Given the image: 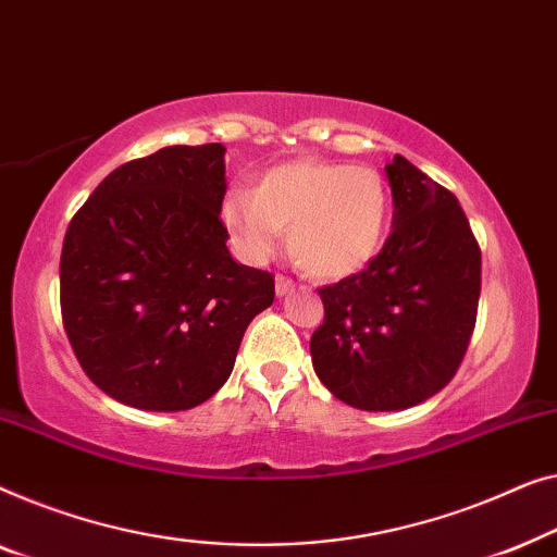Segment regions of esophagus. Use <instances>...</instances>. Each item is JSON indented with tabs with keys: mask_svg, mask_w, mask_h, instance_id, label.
<instances>
[{
	"mask_svg": "<svg viewBox=\"0 0 557 557\" xmlns=\"http://www.w3.org/2000/svg\"><path fill=\"white\" fill-rule=\"evenodd\" d=\"M275 289H277L280 297H285L287 293H293V289H295V282L289 280V277H285V275H277L275 277Z\"/></svg>",
	"mask_w": 557,
	"mask_h": 557,
	"instance_id": "esophagus-1",
	"label": "esophagus"
}]
</instances>
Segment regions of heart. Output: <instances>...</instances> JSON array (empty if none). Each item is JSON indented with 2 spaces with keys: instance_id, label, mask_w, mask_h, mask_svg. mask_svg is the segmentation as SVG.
<instances>
[{
  "instance_id": "b5f03b06",
  "label": "heart",
  "mask_w": 557,
  "mask_h": 557,
  "mask_svg": "<svg viewBox=\"0 0 557 557\" xmlns=\"http://www.w3.org/2000/svg\"><path fill=\"white\" fill-rule=\"evenodd\" d=\"M222 222L249 260H268L287 230L289 252L305 272L341 280L381 252L388 189L371 166L295 159L264 171L252 191L226 194Z\"/></svg>"
}]
</instances>
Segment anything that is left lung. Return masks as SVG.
<instances>
[{"label": "left lung", "instance_id": "obj_1", "mask_svg": "<svg viewBox=\"0 0 557 557\" xmlns=\"http://www.w3.org/2000/svg\"><path fill=\"white\" fill-rule=\"evenodd\" d=\"M394 232L366 270L320 287L318 379L360 411H401L454 379L474 333L482 252L457 197L404 156L386 163Z\"/></svg>", "mask_w": 557, "mask_h": 557}]
</instances>
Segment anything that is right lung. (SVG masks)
I'll return each instance as SVG.
<instances>
[{
  "label": "right lung",
  "mask_w": 557,
  "mask_h": 557,
  "mask_svg": "<svg viewBox=\"0 0 557 557\" xmlns=\"http://www.w3.org/2000/svg\"><path fill=\"white\" fill-rule=\"evenodd\" d=\"M222 144L166 146L111 171L67 226L60 308L77 363L144 411H186L230 379L275 275L232 260Z\"/></svg>",
  "instance_id": "add662e5"
}]
</instances>
